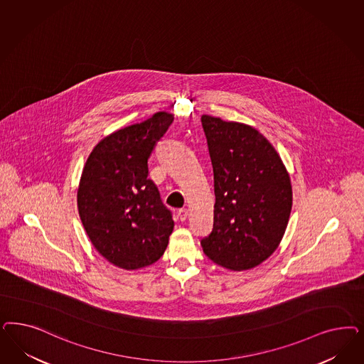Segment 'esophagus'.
I'll use <instances>...</instances> for the list:
<instances>
[{
	"instance_id": "34e87169",
	"label": "esophagus",
	"mask_w": 364,
	"mask_h": 364,
	"mask_svg": "<svg viewBox=\"0 0 364 364\" xmlns=\"http://www.w3.org/2000/svg\"><path fill=\"white\" fill-rule=\"evenodd\" d=\"M188 217V209H181V210H178V218L181 220V221H185L186 218Z\"/></svg>"
}]
</instances>
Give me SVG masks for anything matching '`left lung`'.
I'll return each instance as SVG.
<instances>
[{"label": "left lung", "mask_w": 364, "mask_h": 364, "mask_svg": "<svg viewBox=\"0 0 364 364\" xmlns=\"http://www.w3.org/2000/svg\"><path fill=\"white\" fill-rule=\"evenodd\" d=\"M213 173L214 225L203 253L226 269L247 270L279 247L292 210L291 176L259 131L202 115Z\"/></svg>", "instance_id": "obj_1"}]
</instances>
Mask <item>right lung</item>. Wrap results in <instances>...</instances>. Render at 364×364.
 I'll return each mask as SVG.
<instances>
[{
    "instance_id": "1",
    "label": "right lung",
    "mask_w": 364,
    "mask_h": 364,
    "mask_svg": "<svg viewBox=\"0 0 364 364\" xmlns=\"http://www.w3.org/2000/svg\"><path fill=\"white\" fill-rule=\"evenodd\" d=\"M174 115L155 112L107 135L84 164L77 210L95 249L117 268L136 270L164 256L171 213L149 178V158Z\"/></svg>"
}]
</instances>
